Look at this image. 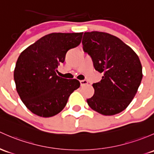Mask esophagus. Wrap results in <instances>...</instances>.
Returning <instances> with one entry per match:
<instances>
[{"label":"esophagus","mask_w":154,"mask_h":154,"mask_svg":"<svg viewBox=\"0 0 154 154\" xmlns=\"http://www.w3.org/2000/svg\"><path fill=\"white\" fill-rule=\"evenodd\" d=\"M88 83V82L86 80H80V85H81V86H84V85H87V84Z\"/></svg>","instance_id":"1"}]
</instances>
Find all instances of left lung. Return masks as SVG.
Instances as JSON below:
<instances>
[{"instance_id":"left-lung-1","label":"left lung","mask_w":154,"mask_h":154,"mask_svg":"<svg viewBox=\"0 0 154 154\" xmlns=\"http://www.w3.org/2000/svg\"><path fill=\"white\" fill-rule=\"evenodd\" d=\"M82 43L94 69L103 74L92 85L94 94L87 100L88 106L103 115L119 114L128 106L141 83L140 58L120 39L106 32H85Z\"/></svg>"}]
</instances>
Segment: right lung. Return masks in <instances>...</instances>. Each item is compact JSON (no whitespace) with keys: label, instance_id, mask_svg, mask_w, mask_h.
<instances>
[{"label":"right lung","instance_id":"1","mask_svg":"<svg viewBox=\"0 0 154 154\" xmlns=\"http://www.w3.org/2000/svg\"><path fill=\"white\" fill-rule=\"evenodd\" d=\"M82 34H48L20 54L14 71L16 89L33 114L43 117L56 115L80 87L79 80L59 77L56 71L65 61L66 52L80 45Z\"/></svg>","mask_w":154,"mask_h":154}]
</instances>
